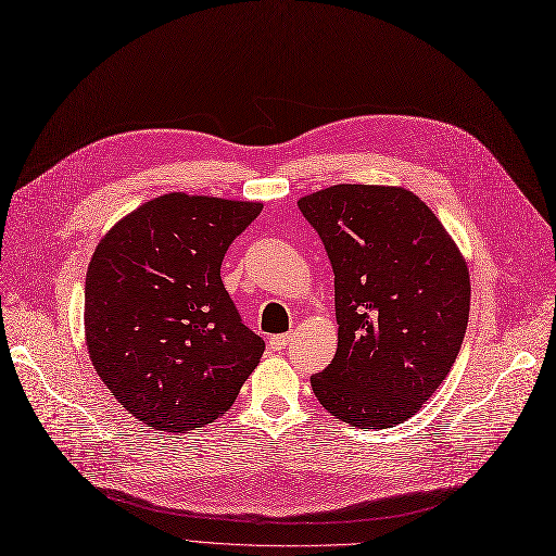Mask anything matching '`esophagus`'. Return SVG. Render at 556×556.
Segmentation results:
<instances>
[{"mask_svg": "<svg viewBox=\"0 0 556 556\" xmlns=\"http://www.w3.org/2000/svg\"><path fill=\"white\" fill-rule=\"evenodd\" d=\"M288 342H290V333L270 336V349H275V352H281V349H286Z\"/></svg>", "mask_w": 556, "mask_h": 556, "instance_id": "esophagus-1", "label": "esophagus"}]
</instances>
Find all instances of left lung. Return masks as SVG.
Segmentation results:
<instances>
[{"label": "left lung", "instance_id": "1", "mask_svg": "<svg viewBox=\"0 0 556 556\" xmlns=\"http://www.w3.org/2000/svg\"><path fill=\"white\" fill-rule=\"evenodd\" d=\"M336 275L338 349L311 378L336 419L392 428L444 383L469 323L466 258L403 187L333 185L298 200Z\"/></svg>", "mask_w": 556, "mask_h": 556}]
</instances>
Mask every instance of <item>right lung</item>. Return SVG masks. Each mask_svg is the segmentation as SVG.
Segmentation results:
<instances>
[{
	"mask_svg": "<svg viewBox=\"0 0 556 556\" xmlns=\"http://www.w3.org/2000/svg\"><path fill=\"white\" fill-rule=\"evenodd\" d=\"M263 202L173 191L139 204L99 241L85 277V344L126 413L164 432L223 417L263 342L220 279L229 243Z\"/></svg>",
	"mask_w": 556,
	"mask_h": 556,
	"instance_id": "right-lung-1",
	"label": "right lung"
}]
</instances>
